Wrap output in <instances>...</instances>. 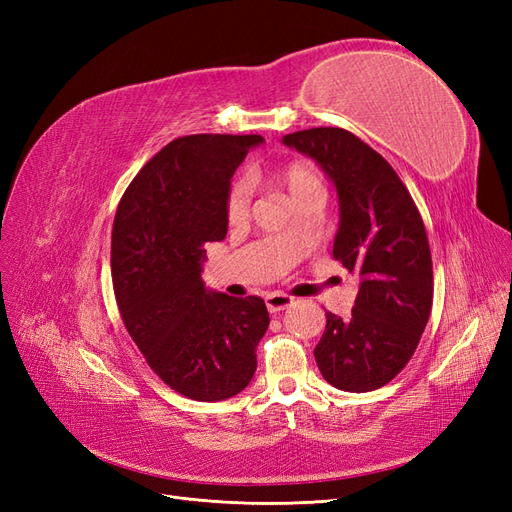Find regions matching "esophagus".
Instances as JSON below:
<instances>
[{
  "label": "esophagus",
  "instance_id": "obj_1",
  "mask_svg": "<svg viewBox=\"0 0 512 512\" xmlns=\"http://www.w3.org/2000/svg\"><path fill=\"white\" fill-rule=\"evenodd\" d=\"M291 304H293V298H291V295H287V293L274 291V293L266 295V306H268L270 312H280V310L289 308Z\"/></svg>",
  "mask_w": 512,
  "mask_h": 512
}]
</instances>
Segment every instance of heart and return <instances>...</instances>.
<instances>
[{
  "label": "heart",
  "instance_id": "obj_1",
  "mask_svg": "<svg viewBox=\"0 0 512 512\" xmlns=\"http://www.w3.org/2000/svg\"><path fill=\"white\" fill-rule=\"evenodd\" d=\"M276 180L287 189L291 200H300V197L312 193V191H323L321 176L317 168L308 161H289L283 168L276 172ZM253 204V185L246 176H238L232 180V185L227 189L225 197V217L232 225L244 223L251 212Z\"/></svg>",
  "mask_w": 512,
  "mask_h": 512
}]
</instances>
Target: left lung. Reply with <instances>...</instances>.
<instances>
[{"label":"left lung","mask_w":512,"mask_h":512,"mask_svg":"<svg viewBox=\"0 0 512 512\" xmlns=\"http://www.w3.org/2000/svg\"><path fill=\"white\" fill-rule=\"evenodd\" d=\"M283 142L334 180V259L361 278L349 319L325 312L317 366L342 391H374L406 368L432 312V251L421 212L387 159L351 131L312 127Z\"/></svg>","instance_id":"obj_1"}]
</instances>
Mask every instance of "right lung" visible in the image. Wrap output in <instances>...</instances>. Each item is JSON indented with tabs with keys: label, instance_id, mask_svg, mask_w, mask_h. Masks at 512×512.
<instances>
[{
	"label": "right lung",
	"instance_id": "right-lung-1",
	"mask_svg": "<svg viewBox=\"0 0 512 512\" xmlns=\"http://www.w3.org/2000/svg\"><path fill=\"white\" fill-rule=\"evenodd\" d=\"M261 136L172 140L125 189L112 225V287L121 319L170 389L197 402L240 393L270 325L257 295L208 293L206 244L227 234L229 178Z\"/></svg>",
	"mask_w": 512,
	"mask_h": 512
}]
</instances>
